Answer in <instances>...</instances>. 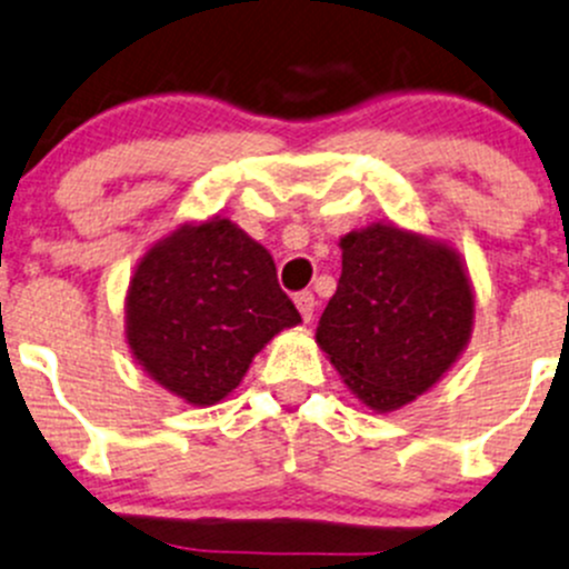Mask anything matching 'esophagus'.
I'll list each match as a JSON object with an SVG mask.
<instances>
[{
	"label": "esophagus",
	"instance_id": "1",
	"mask_svg": "<svg viewBox=\"0 0 569 569\" xmlns=\"http://www.w3.org/2000/svg\"><path fill=\"white\" fill-rule=\"evenodd\" d=\"M295 306H297V311L302 313V319L311 321L313 311H317V297H313L311 291H300V295L295 297Z\"/></svg>",
	"mask_w": 569,
	"mask_h": 569
}]
</instances>
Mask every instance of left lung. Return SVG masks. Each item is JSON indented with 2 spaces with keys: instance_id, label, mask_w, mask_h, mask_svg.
Returning a JSON list of instances; mask_svg holds the SVG:
<instances>
[{
  "instance_id": "1",
  "label": "left lung",
  "mask_w": 569,
  "mask_h": 569,
  "mask_svg": "<svg viewBox=\"0 0 569 569\" xmlns=\"http://www.w3.org/2000/svg\"><path fill=\"white\" fill-rule=\"evenodd\" d=\"M470 330L473 286L455 248L391 222L341 239V278L317 343L366 407L393 412L427 393Z\"/></svg>"
}]
</instances>
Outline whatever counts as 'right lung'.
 <instances>
[{
	"instance_id": "1",
	"label": "right lung",
	"mask_w": 569,
	"mask_h": 569,
	"mask_svg": "<svg viewBox=\"0 0 569 569\" xmlns=\"http://www.w3.org/2000/svg\"><path fill=\"white\" fill-rule=\"evenodd\" d=\"M300 321L269 250L220 217L159 239L140 258L126 295L134 360L194 407L226 399L252 358Z\"/></svg>"
}]
</instances>
